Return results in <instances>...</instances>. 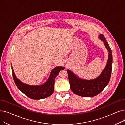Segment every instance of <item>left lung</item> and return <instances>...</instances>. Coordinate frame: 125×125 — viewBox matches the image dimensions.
I'll return each instance as SVG.
<instances>
[{
  "mask_svg": "<svg viewBox=\"0 0 125 125\" xmlns=\"http://www.w3.org/2000/svg\"><path fill=\"white\" fill-rule=\"evenodd\" d=\"M99 37L104 42L109 52L107 64L101 74L94 80H86L80 79L73 72L67 70L70 89L74 94L78 96L84 97L96 96L103 90L109 82L112 69V52L105 37L103 34H100Z\"/></svg>",
  "mask_w": 125,
  "mask_h": 125,
  "instance_id": "obj_1",
  "label": "left lung"
}]
</instances>
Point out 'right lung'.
<instances>
[{"label":"right lung","instance_id":"add662e5","mask_svg":"<svg viewBox=\"0 0 125 125\" xmlns=\"http://www.w3.org/2000/svg\"><path fill=\"white\" fill-rule=\"evenodd\" d=\"M64 67H57L51 71L48 80L41 86H32L24 84L19 80L15 76L12 67L13 78L18 88L27 97L32 99H42L48 97L54 92V84L55 78L61 70L64 69Z\"/></svg>","mask_w":125,"mask_h":125}]
</instances>
